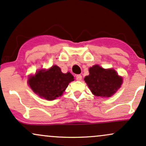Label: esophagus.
<instances>
[{
  "label": "esophagus",
  "instance_id": "obj_1",
  "mask_svg": "<svg viewBox=\"0 0 146 146\" xmlns=\"http://www.w3.org/2000/svg\"><path fill=\"white\" fill-rule=\"evenodd\" d=\"M76 80H77V81H81L82 76L81 74H77L76 76Z\"/></svg>",
  "mask_w": 146,
  "mask_h": 146
}]
</instances>
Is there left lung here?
<instances>
[{
	"mask_svg": "<svg viewBox=\"0 0 146 146\" xmlns=\"http://www.w3.org/2000/svg\"><path fill=\"white\" fill-rule=\"evenodd\" d=\"M89 76L84 80L95 96L109 97L121 87L122 78L113 69L105 70L96 65L89 69Z\"/></svg>",
	"mask_w": 146,
	"mask_h": 146,
	"instance_id": "1",
	"label": "left lung"
}]
</instances>
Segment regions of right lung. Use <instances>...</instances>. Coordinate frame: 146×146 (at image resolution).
Returning <instances> with one entry per match:
<instances>
[{"label": "right lung", "mask_w": 146, "mask_h": 146, "mask_svg": "<svg viewBox=\"0 0 146 146\" xmlns=\"http://www.w3.org/2000/svg\"><path fill=\"white\" fill-rule=\"evenodd\" d=\"M74 81L70 72L62 73L59 67L54 65L48 70L38 71L29 78L28 83L36 94L47 100H54L61 96L68 84Z\"/></svg>", "instance_id": "obj_1"}]
</instances>
